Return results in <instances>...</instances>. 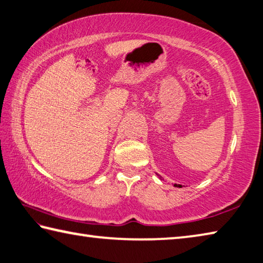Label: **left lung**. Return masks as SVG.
I'll return each instance as SVG.
<instances>
[{
    "mask_svg": "<svg viewBox=\"0 0 263 263\" xmlns=\"http://www.w3.org/2000/svg\"><path fill=\"white\" fill-rule=\"evenodd\" d=\"M160 178H162L161 176H160ZM175 186H177V187H181V185H178V184H175Z\"/></svg>",
    "mask_w": 263,
    "mask_h": 263,
    "instance_id": "8db88e82",
    "label": "left lung"
}]
</instances>
